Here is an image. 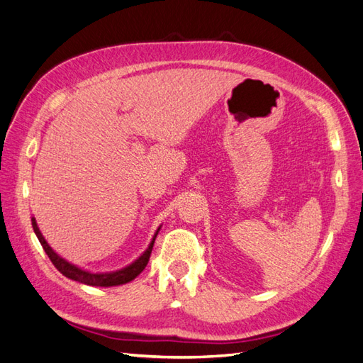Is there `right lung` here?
Here are the masks:
<instances>
[{"mask_svg": "<svg viewBox=\"0 0 363 363\" xmlns=\"http://www.w3.org/2000/svg\"><path fill=\"white\" fill-rule=\"evenodd\" d=\"M32 227H33L35 235L38 236V239H40V242H41V245L44 248L45 255L49 256L52 264L57 267V270L60 273H62L66 277L73 279V281H78L81 284H87V285H91V286H113V285H123V284H127L130 281H133V279L147 267L148 259H150L152 250H153L155 238L157 235V231H160V228H157L156 235H155V238L152 240V244L148 245V248L145 250L144 255L139 257L136 262H133L132 265H128V267L123 268V270L113 272V273H90V272H84V270H81V268L69 264L67 261H64L62 257H60L57 253H55L53 250L49 247V244L45 242V239L43 238L38 225H36L35 218H32Z\"/></svg>", "mask_w": 363, "mask_h": 363, "instance_id": "1", "label": "right lung"}]
</instances>
